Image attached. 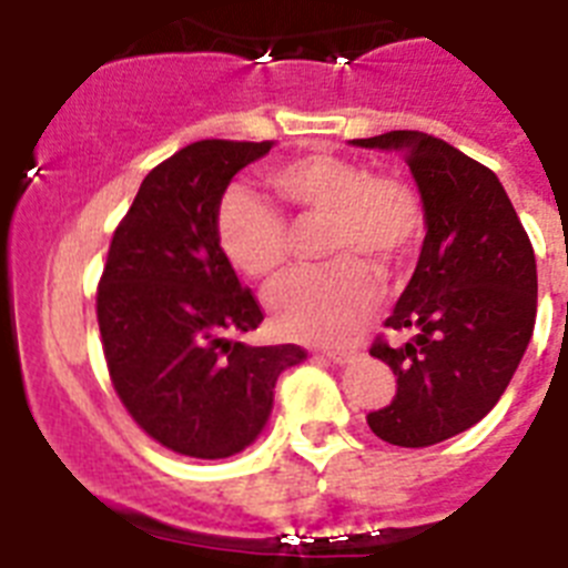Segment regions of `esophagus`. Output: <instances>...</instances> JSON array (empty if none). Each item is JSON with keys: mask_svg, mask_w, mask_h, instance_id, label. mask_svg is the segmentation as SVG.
I'll list each match as a JSON object with an SVG mask.
<instances>
[{"mask_svg": "<svg viewBox=\"0 0 568 568\" xmlns=\"http://www.w3.org/2000/svg\"><path fill=\"white\" fill-rule=\"evenodd\" d=\"M324 355L333 364H349V361H355V349H324Z\"/></svg>", "mask_w": 568, "mask_h": 568, "instance_id": "obj_1", "label": "esophagus"}]
</instances>
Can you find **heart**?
I'll use <instances>...</instances> for the list:
<instances>
[{
  "label": "heart",
  "instance_id": "heart-1",
  "mask_svg": "<svg viewBox=\"0 0 568 568\" xmlns=\"http://www.w3.org/2000/svg\"><path fill=\"white\" fill-rule=\"evenodd\" d=\"M267 184L298 222L327 219L321 253L327 267L304 270L270 295L278 329L310 344L349 341L373 315L381 278L366 261L395 267L424 239L418 190L398 175L373 173L364 162L310 153L267 170ZM224 258L253 281H273L290 261L287 222L244 190H230L215 210Z\"/></svg>",
  "mask_w": 568,
  "mask_h": 568
}]
</instances>
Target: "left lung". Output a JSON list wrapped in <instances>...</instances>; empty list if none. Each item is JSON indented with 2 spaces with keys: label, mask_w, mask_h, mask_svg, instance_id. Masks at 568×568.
<instances>
[{
  "label": "left lung",
  "mask_w": 568,
  "mask_h": 568,
  "mask_svg": "<svg viewBox=\"0 0 568 568\" xmlns=\"http://www.w3.org/2000/svg\"><path fill=\"white\" fill-rule=\"evenodd\" d=\"M353 144L400 150L424 199L418 267L384 324L415 335L373 341L398 386L366 415L381 440L420 449L478 424L509 386L538 313L535 250L498 175L444 139L389 130Z\"/></svg>",
  "instance_id": "obj_1"
}]
</instances>
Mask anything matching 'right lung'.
<instances>
[{
  "label": "right lung",
  "instance_id": "obj_1",
  "mask_svg": "<svg viewBox=\"0 0 568 568\" xmlns=\"http://www.w3.org/2000/svg\"><path fill=\"white\" fill-rule=\"evenodd\" d=\"M273 142L204 139L144 175L115 227L97 290V318L113 389L164 449L230 458L253 444L295 344L250 346L264 310L224 258L215 210L230 179Z\"/></svg>",
  "mask_w": 568,
  "mask_h": 568
}]
</instances>
